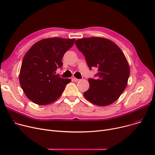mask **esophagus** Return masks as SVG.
I'll return each mask as SVG.
<instances>
[{
    "instance_id": "obj_1",
    "label": "esophagus",
    "mask_w": 155,
    "mask_h": 155,
    "mask_svg": "<svg viewBox=\"0 0 155 155\" xmlns=\"http://www.w3.org/2000/svg\"><path fill=\"white\" fill-rule=\"evenodd\" d=\"M71 80H72V81H73V82H78V81L80 80L79 79L75 78V77H71Z\"/></svg>"
}]
</instances>
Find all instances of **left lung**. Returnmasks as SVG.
I'll return each instance as SVG.
<instances>
[{"label": "left lung", "mask_w": 155, "mask_h": 155, "mask_svg": "<svg viewBox=\"0 0 155 155\" xmlns=\"http://www.w3.org/2000/svg\"><path fill=\"white\" fill-rule=\"evenodd\" d=\"M75 45L85 57L88 67L97 68L96 79L90 78L85 99L99 106L116 101L127 85L130 68L124 53L111 40L92 37L76 40Z\"/></svg>", "instance_id": "obj_1"}]
</instances>
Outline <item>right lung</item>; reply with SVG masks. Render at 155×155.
<instances>
[{"mask_svg":"<svg viewBox=\"0 0 155 155\" xmlns=\"http://www.w3.org/2000/svg\"><path fill=\"white\" fill-rule=\"evenodd\" d=\"M75 39L46 38L39 41L24 56L19 82L28 98L38 105H48L58 99L71 79L56 75L63 65L64 54Z\"/></svg>","mask_w":155,"mask_h":155,"instance_id":"1","label":"right lung"}]
</instances>
